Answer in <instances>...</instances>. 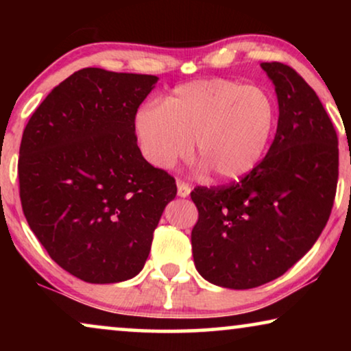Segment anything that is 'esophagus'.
Returning <instances> with one entry per match:
<instances>
[{
  "label": "esophagus",
  "mask_w": 351,
  "mask_h": 351,
  "mask_svg": "<svg viewBox=\"0 0 351 351\" xmlns=\"http://www.w3.org/2000/svg\"><path fill=\"white\" fill-rule=\"evenodd\" d=\"M191 191V186L189 184H185V182L182 180H177V195L180 196V198H186V196L190 195Z\"/></svg>",
  "instance_id": "obj_1"
}]
</instances>
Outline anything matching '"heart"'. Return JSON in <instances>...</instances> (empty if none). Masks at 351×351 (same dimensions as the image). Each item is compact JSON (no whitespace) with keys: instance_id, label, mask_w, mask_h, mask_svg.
Segmentation results:
<instances>
[{"instance_id":"b5f03b06","label":"heart","mask_w":351,"mask_h":351,"mask_svg":"<svg viewBox=\"0 0 351 351\" xmlns=\"http://www.w3.org/2000/svg\"><path fill=\"white\" fill-rule=\"evenodd\" d=\"M278 107L261 86L214 78L180 84L161 104L148 102L134 117L145 160L171 169L193 150L214 174L234 180L256 169L276 128Z\"/></svg>"}]
</instances>
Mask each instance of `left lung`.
Segmentation results:
<instances>
[{
    "mask_svg": "<svg viewBox=\"0 0 351 351\" xmlns=\"http://www.w3.org/2000/svg\"><path fill=\"white\" fill-rule=\"evenodd\" d=\"M280 107L275 141L256 169L222 186H196V270L215 286L252 289L285 275L328 223L339 138L313 89L289 65L261 64Z\"/></svg>",
    "mask_w": 351,
    "mask_h": 351,
    "instance_id": "obj_1",
    "label": "left lung"
}]
</instances>
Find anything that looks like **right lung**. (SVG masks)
Instances as JSON below:
<instances>
[{"mask_svg":"<svg viewBox=\"0 0 351 351\" xmlns=\"http://www.w3.org/2000/svg\"><path fill=\"white\" fill-rule=\"evenodd\" d=\"M153 75L75 71L23 129L19 185L25 219L52 261L86 282L131 280L176 198L174 177L142 156L134 117Z\"/></svg>","mask_w":351,"mask_h":351,"instance_id":"right-lung-1","label":"right lung"}]
</instances>
